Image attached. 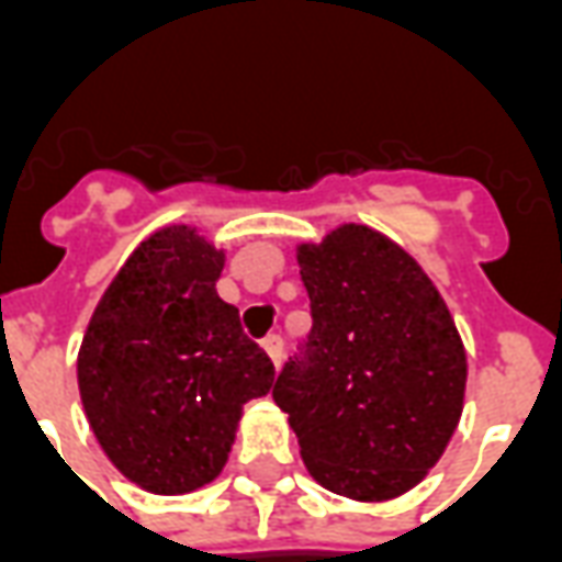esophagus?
Masks as SVG:
<instances>
[{
	"instance_id": "34e87169",
	"label": "esophagus",
	"mask_w": 562,
	"mask_h": 562,
	"mask_svg": "<svg viewBox=\"0 0 562 562\" xmlns=\"http://www.w3.org/2000/svg\"><path fill=\"white\" fill-rule=\"evenodd\" d=\"M265 352H268V358L273 361V367L282 364V355H285V342H282L280 334H270L268 340H265Z\"/></svg>"
}]
</instances>
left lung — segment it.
Wrapping results in <instances>:
<instances>
[{
  "label": "left lung",
  "instance_id": "1",
  "mask_svg": "<svg viewBox=\"0 0 562 562\" xmlns=\"http://www.w3.org/2000/svg\"><path fill=\"white\" fill-rule=\"evenodd\" d=\"M313 328L273 401L322 487L391 499L442 458L463 409L467 352L436 285L367 225L297 249Z\"/></svg>",
  "mask_w": 562,
  "mask_h": 562
}]
</instances>
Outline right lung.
<instances>
[{
    "label": "right lung",
    "mask_w": 562,
    "mask_h": 562,
    "mask_svg": "<svg viewBox=\"0 0 562 562\" xmlns=\"http://www.w3.org/2000/svg\"><path fill=\"white\" fill-rule=\"evenodd\" d=\"M222 256L195 228H161L128 256L78 355L83 413L104 454L153 494H189L228 460L244 403L273 364L216 294Z\"/></svg>",
    "instance_id": "obj_1"
}]
</instances>
